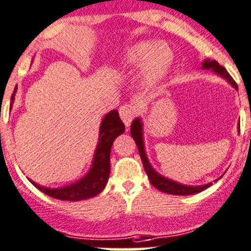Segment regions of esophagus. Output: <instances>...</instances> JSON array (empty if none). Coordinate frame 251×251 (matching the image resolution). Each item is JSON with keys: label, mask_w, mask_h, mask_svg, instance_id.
Instances as JSON below:
<instances>
[{"label": "esophagus", "mask_w": 251, "mask_h": 251, "mask_svg": "<svg viewBox=\"0 0 251 251\" xmlns=\"http://www.w3.org/2000/svg\"><path fill=\"white\" fill-rule=\"evenodd\" d=\"M120 112V117L123 123L125 124V126H130L131 121L134 120V116H135V107L130 103H126V105H123L119 110Z\"/></svg>", "instance_id": "esophagus-1"}]
</instances>
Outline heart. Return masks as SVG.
<instances>
[{
  "label": "heart",
  "instance_id": "heart-1",
  "mask_svg": "<svg viewBox=\"0 0 251 251\" xmlns=\"http://www.w3.org/2000/svg\"><path fill=\"white\" fill-rule=\"evenodd\" d=\"M173 61V51L164 42L140 41L126 50L123 64L128 70H140L146 87H156L166 77Z\"/></svg>",
  "mask_w": 251,
  "mask_h": 251
}]
</instances>
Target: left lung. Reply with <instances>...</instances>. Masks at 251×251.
I'll use <instances>...</instances> for the list:
<instances>
[{
    "label": "left lung",
    "instance_id": "8db88e82",
    "mask_svg": "<svg viewBox=\"0 0 251 251\" xmlns=\"http://www.w3.org/2000/svg\"><path fill=\"white\" fill-rule=\"evenodd\" d=\"M201 69H210L213 72H215L216 75L225 78L234 89L238 90V85H236L235 81L232 80L231 76L229 75V72H227L224 67L220 66L215 60H210V58L204 60ZM238 131L240 132V123L238 124ZM130 132L131 136L134 137L135 142H136V146L137 149H139L142 165H144V169H145L146 174H148V177L150 179V182L153 186L156 187V189H159L160 191L166 194H171V195H191V194H198L200 193V191H204L205 189H207V187L211 185V182L205 185H196V186H193V185H184L160 175V174L151 166L150 161H149L148 159V155H146L145 144H144V124H142L141 117H136V119L132 121ZM219 179H220V177H219ZM219 179H216V181H218Z\"/></svg>",
    "mask_w": 251,
    "mask_h": 251
}]
</instances>
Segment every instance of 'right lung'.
<instances>
[{"mask_svg":"<svg viewBox=\"0 0 251 251\" xmlns=\"http://www.w3.org/2000/svg\"><path fill=\"white\" fill-rule=\"evenodd\" d=\"M17 87L11 98V107L15 101V94ZM125 132V125L121 121L117 110H112L103 116L99 132V142L94 153L91 168L83 177L77 181L62 187H46L32 181L38 190L45 193L51 198L67 201H80L99 195L105 189L110 176V152L112 144L119 135Z\"/></svg>","mask_w":251,"mask_h":251,"instance_id":"add662e5","label":"right lung"}]
</instances>
